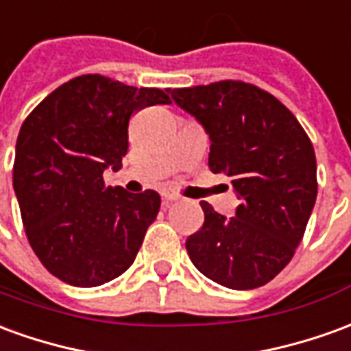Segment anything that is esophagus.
I'll return each mask as SVG.
<instances>
[{"mask_svg": "<svg viewBox=\"0 0 351 351\" xmlns=\"http://www.w3.org/2000/svg\"><path fill=\"white\" fill-rule=\"evenodd\" d=\"M162 198H164V202H176V200H180V195L166 191V193H162Z\"/></svg>", "mask_w": 351, "mask_h": 351, "instance_id": "1", "label": "esophagus"}]
</instances>
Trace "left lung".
Here are the masks:
<instances>
[{
  "mask_svg": "<svg viewBox=\"0 0 351 351\" xmlns=\"http://www.w3.org/2000/svg\"><path fill=\"white\" fill-rule=\"evenodd\" d=\"M171 100L202 124L208 166L230 178L240 200L234 217L202 202L204 225L185 242L189 257L228 289L261 287L293 259L314 210L312 141L289 109L255 84L173 88Z\"/></svg>",
  "mask_w": 351,
  "mask_h": 351,
  "instance_id": "obj_1",
  "label": "left lung"
}]
</instances>
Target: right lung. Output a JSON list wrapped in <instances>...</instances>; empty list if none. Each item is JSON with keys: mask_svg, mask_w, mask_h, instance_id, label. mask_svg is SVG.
Returning <instances> with one entry per match:
<instances>
[{"mask_svg": "<svg viewBox=\"0 0 351 351\" xmlns=\"http://www.w3.org/2000/svg\"><path fill=\"white\" fill-rule=\"evenodd\" d=\"M156 104L170 96L94 73L58 86L22 123L12 187L32 250L62 282L96 287L136 259L160 196L106 187L104 171L123 166L130 117Z\"/></svg>", "mask_w": 351, "mask_h": 351, "instance_id": "add662e5", "label": "right lung"}]
</instances>
